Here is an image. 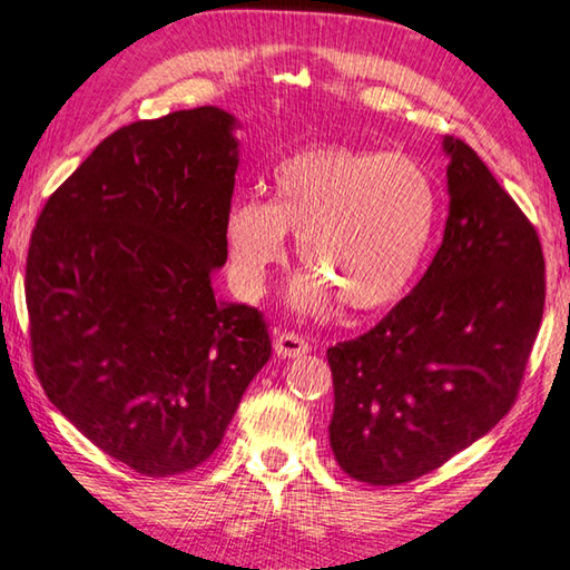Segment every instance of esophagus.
Returning <instances> with one entry per match:
<instances>
[{
	"label": "esophagus",
	"instance_id": "1",
	"mask_svg": "<svg viewBox=\"0 0 570 570\" xmlns=\"http://www.w3.org/2000/svg\"><path fill=\"white\" fill-rule=\"evenodd\" d=\"M274 350L278 356H282V360H294V356H302L312 350V344H308L304 336L296 332H278L274 340Z\"/></svg>",
	"mask_w": 570,
	"mask_h": 570
}]
</instances>
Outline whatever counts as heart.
Segmentation results:
<instances>
[{
	"label": "heart",
	"instance_id": "1",
	"mask_svg": "<svg viewBox=\"0 0 570 570\" xmlns=\"http://www.w3.org/2000/svg\"><path fill=\"white\" fill-rule=\"evenodd\" d=\"M438 186L410 156L352 146H316L274 170V200L240 198L226 216L230 278L262 296L286 258V230L298 236L294 302L322 312L340 298L370 312L394 302L422 262L438 220Z\"/></svg>",
	"mask_w": 570,
	"mask_h": 570
}]
</instances>
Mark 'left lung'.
I'll return each mask as SVG.
<instances>
[{
	"instance_id": "8db88e82",
	"label": "left lung",
	"mask_w": 570,
	"mask_h": 570,
	"mask_svg": "<svg viewBox=\"0 0 570 570\" xmlns=\"http://www.w3.org/2000/svg\"><path fill=\"white\" fill-rule=\"evenodd\" d=\"M442 146L450 216L435 258L374 330L326 350L334 460L370 485L428 475L493 430L543 320L535 226L465 140Z\"/></svg>"
}]
</instances>
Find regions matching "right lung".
Instances as JSON below:
<instances>
[{
    "label": "right lung",
    "instance_id": "1",
    "mask_svg": "<svg viewBox=\"0 0 570 570\" xmlns=\"http://www.w3.org/2000/svg\"><path fill=\"white\" fill-rule=\"evenodd\" d=\"M234 125L210 105L125 125L32 230L37 380L92 445L146 478L204 465L272 356L264 314L214 294L228 256Z\"/></svg>",
    "mask_w": 570,
    "mask_h": 570
}]
</instances>
